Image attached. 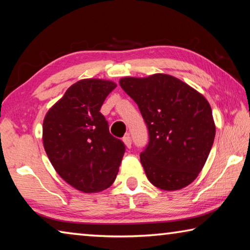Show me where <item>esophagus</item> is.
Instances as JSON below:
<instances>
[{
    "label": "esophagus",
    "instance_id": "esophagus-1",
    "mask_svg": "<svg viewBox=\"0 0 250 250\" xmlns=\"http://www.w3.org/2000/svg\"><path fill=\"white\" fill-rule=\"evenodd\" d=\"M122 141L125 142V145L126 148H129V149L131 148L132 142H131V137H130L129 134H125V136L124 137V139H122Z\"/></svg>",
    "mask_w": 250,
    "mask_h": 250
}]
</instances>
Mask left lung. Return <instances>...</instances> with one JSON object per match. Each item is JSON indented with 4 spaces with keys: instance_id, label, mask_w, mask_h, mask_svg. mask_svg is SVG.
Here are the masks:
<instances>
[{
    "instance_id": "left-lung-1",
    "label": "left lung",
    "mask_w": 250,
    "mask_h": 250,
    "mask_svg": "<svg viewBox=\"0 0 250 250\" xmlns=\"http://www.w3.org/2000/svg\"><path fill=\"white\" fill-rule=\"evenodd\" d=\"M120 86L139 106L148 128L140 161L149 181L167 191L191 184L207 161L216 133L206 98L164 73L122 78Z\"/></svg>"
}]
</instances>
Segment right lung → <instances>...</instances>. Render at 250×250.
<instances>
[{
  "label": "right lung",
  "instance_id": "right-lung-1",
  "mask_svg": "<svg viewBox=\"0 0 250 250\" xmlns=\"http://www.w3.org/2000/svg\"><path fill=\"white\" fill-rule=\"evenodd\" d=\"M112 81L84 79L66 90L43 121V146L63 180L83 192L109 188L125 146L109 131L100 109L116 88Z\"/></svg>",
  "mask_w": 250,
  "mask_h": 250
}]
</instances>
